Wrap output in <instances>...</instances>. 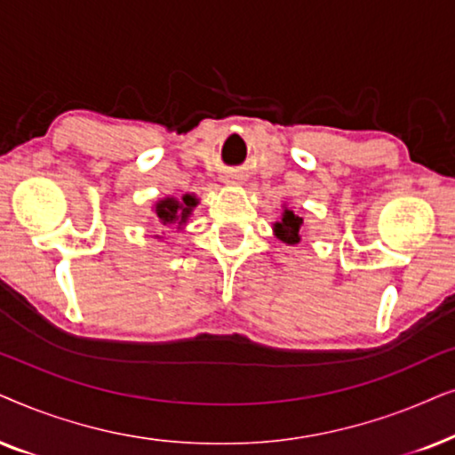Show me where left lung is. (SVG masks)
<instances>
[{
    "instance_id": "8db88e82",
    "label": "left lung",
    "mask_w": 455,
    "mask_h": 455,
    "mask_svg": "<svg viewBox=\"0 0 455 455\" xmlns=\"http://www.w3.org/2000/svg\"><path fill=\"white\" fill-rule=\"evenodd\" d=\"M299 227H301V218L295 216L291 210H284L283 220L275 224L276 237L284 241V243H298L299 241Z\"/></svg>"
}]
</instances>
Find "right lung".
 Returning a JSON list of instances; mask_svg holds the SVG:
<instances>
[{"instance_id":"1","label":"right lung","mask_w":455,"mask_h":455,"mask_svg":"<svg viewBox=\"0 0 455 455\" xmlns=\"http://www.w3.org/2000/svg\"><path fill=\"white\" fill-rule=\"evenodd\" d=\"M196 205H197V199L193 196H185L183 202H177V199L166 197L156 205L157 220H160L162 224L179 222V227H180V224L187 222V218H189L191 210L196 208Z\"/></svg>"}]
</instances>
